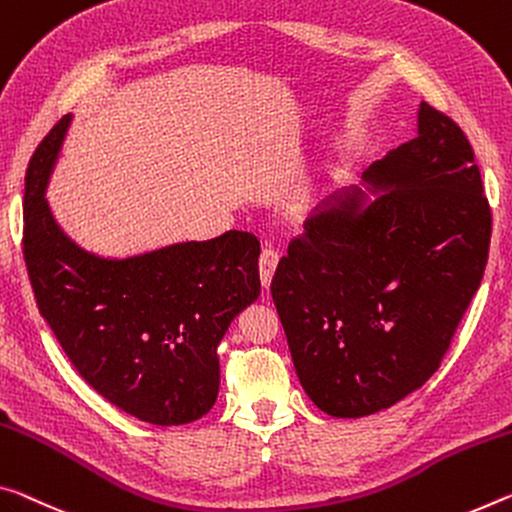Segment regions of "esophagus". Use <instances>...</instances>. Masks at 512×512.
Segmentation results:
<instances>
[{"label":"esophagus","instance_id":"obj_1","mask_svg":"<svg viewBox=\"0 0 512 512\" xmlns=\"http://www.w3.org/2000/svg\"><path fill=\"white\" fill-rule=\"evenodd\" d=\"M278 262H280V255L271 248L262 250V255H259V280H262L264 289L271 287V280H273L275 269H278Z\"/></svg>","mask_w":512,"mask_h":512}]
</instances>
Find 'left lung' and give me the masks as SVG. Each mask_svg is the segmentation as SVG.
I'll use <instances>...</instances> for the list:
<instances>
[{"label":"left lung","mask_w":512,"mask_h":512,"mask_svg":"<svg viewBox=\"0 0 512 512\" xmlns=\"http://www.w3.org/2000/svg\"><path fill=\"white\" fill-rule=\"evenodd\" d=\"M362 184L314 209L271 282L300 385L342 419L385 410L433 376L481 287L492 234L472 145L426 102L417 139Z\"/></svg>","instance_id":"left-lung-1"}]
</instances>
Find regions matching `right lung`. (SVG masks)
Wrapping results in <instances>:
<instances>
[{"label":"right lung","instance_id":"obj_1","mask_svg":"<svg viewBox=\"0 0 512 512\" xmlns=\"http://www.w3.org/2000/svg\"><path fill=\"white\" fill-rule=\"evenodd\" d=\"M72 116L61 118L24 177V262L38 310L79 376L154 426L191 424L221 385L216 348L259 296V241L230 230L134 257L77 246L45 200Z\"/></svg>","mask_w":512,"mask_h":512}]
</instances>
